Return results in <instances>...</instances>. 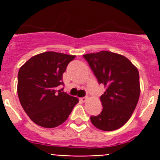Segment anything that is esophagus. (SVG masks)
<instances>
[{"label":"esophagus","instance_id":"1","mask_svg":"<svg viewBox=\"0 0 160 160\" xmlns=\"http://www.w3.org/2000/svg\"><path fill=\"white\" fill-rule=\"evenodd\" d=\"M80 100L81 102H85L87 100V97H81L80 98Z\"/></svg>","mask_w":160,"mask_h":160}]
</instances>
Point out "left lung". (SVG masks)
Instances as JSON below:
<instances>
[{"label":"left lung","mask_w":160,"mask_h":160,"mask_svg":"<svg viewBox=\"0 0 160 160\" xmlns=\"http://www.w3.org/2000/svg\"><path fill=\"white\" fill-rule=\"evenodd\" d=\"M99 84L106 90L100 96L103 109L90 121L96 128L112 131L122 127L131 117L140 95L137 68L126 57L102 51L83 55Z\"/></svg>","instance_id":"left-lung-1"}]
</instances>
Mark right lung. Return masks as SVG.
Here are the masks:
<instances>
[{
  "label": "right lung",
  "instance_id": "right-lung-1",
  "mask_svg": "<svg viewBox=\"0 0 160 160\" xmlns=\"http://www.w3.org/2000/svg\"><path fill=\"white\" fill-rule=\"evenodd\" d=\"M75 55L48 51L27 60L18 72L17 93L30 119L44 128H55L68 119L79 102L76 97L58 90L64 85L63 73Z\"/></svg>",
  "mask_w": 160,
  "mask_h": 160
}]
</instances>
